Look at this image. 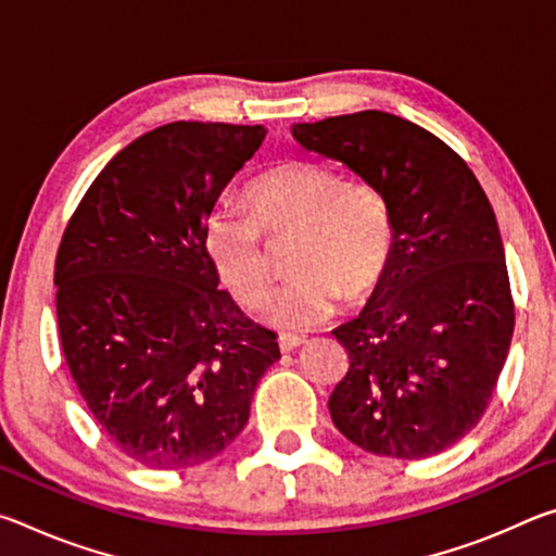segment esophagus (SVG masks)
<instances>
[{
  "instance_id": "obj_1",
  "label": "esophagus",
  "mask_w": 556,
  "mask_h": 556,
  "mask_svg": "<svg viewBox=\"0 0 556 556\" xmlns=\"http://www.w3.org/2000/svg\"><path fill=\"white\" fill-rule=\"evenodd\" d=\"M306 338L304 336H296V333H281L279 336V348L281 353H289V351H296L299 345H304Z\"/></svg>"
}]
</instances>
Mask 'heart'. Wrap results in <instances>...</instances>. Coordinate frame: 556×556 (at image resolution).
Wrapping results in <instances>:
<instances>
[{"mask_svg": "<svg viewBox=\"0 0 556 556\" xmlns=\"http://www.w3.org/2000/svg\"><path fill=\"white\" fill-rule=\"evenodd\" d=\"M242 211H213L203 248L213 269L244 306L267 299L271 269L265 235L296 230L289 269L267 306L281 328L328 321L343 299L363 301L388 275L394 255V218L384 193L368 178H345L333 166L289 159L252 178Z\"/></svg>", "mask_w": 556, "mask_h": 556, "instance_id": "b5f03b06", "label": "heart"}]
</instances>
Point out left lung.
I'll use <instances>...</instances> for the list:
<instances>
[{
    "label": "left lung",
    "instance_id": "1",
    "mask_svg": "<svg viewBox=\"0 0 556 556\" xmlns=\"http://www.w3.org/2000/svg\"><path fill=\"white\" fill-rule=\"evenodd\" d=\"M291 135L378 186L397 235L380 287L333 331L351 361L328 400L333 425L378 456L441 454L481 421L510 351L515 304L491 201L454 149L390 112Z\"/></svg>",
    "mask_w": 556,
    "mask_h": 556
}]
</instances>
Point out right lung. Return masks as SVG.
<instances>
[{
    "instance_id": "obj_1",
    "label": "right lung",
    "mask_w": 556,
    "mask_h": 556,
    "mask_svg": "<svg viewBox=\"0 0 556 556\" xmlns=\"http://www.w3.org/2000/svg\"><path fill=\"white\" fill-rule=\"evenodd\" d=\"M267 129L172 122L127 144L75 208L55 257L65 363L122 454L162 470L218 456L248 425L277 333L218 289L213 205Z\"/></svg>"
}]
</instances>
